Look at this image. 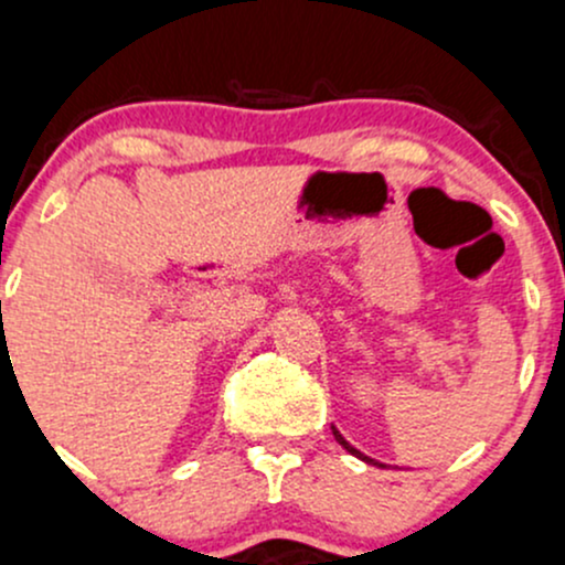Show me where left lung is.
<instances>
[{
  "instance_id": "8db88e82",
  "label": "left lung",
  "mask_w": 565,
  "mask_h": 565,
  "mask_svg": "<svg viewBox=\"0 0 565 565\" xmlns=\"http://www.w3.org/2000/svg\"><path fill=\"white\" fill-rule=\"evenodd\" d=\"M332 436H335V441H338V444H341V447H343V449H347V452H349V455L360 457V460L371 462V466H382V462H379V460H373V457L362 455V452H360V449H354V447H352V444H349V441H347V438H343V436H341V433H338V430H335V427H332Z\"/></svg>"
}]
</instances>
